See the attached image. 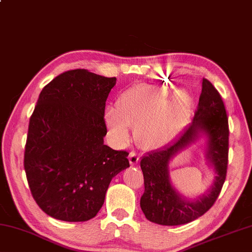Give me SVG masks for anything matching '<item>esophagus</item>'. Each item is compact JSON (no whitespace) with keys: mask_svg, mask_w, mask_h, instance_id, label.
Here are the masks:
<instances>
[{"mask_svg":"<svg viewBox=\"0 0 252 252\" xmlns=\"http://www.w3.org/2000/svg\"><path fill=\"white\" fill-rule=\"evenodd\" d=\"M139 158H140V156H139L135 151H131V153L129 154V160H130V163L131 165H135V163H138L139 161Z\"/></svg>","mask_w":252,"mask_h":252,"instance_id":"34e87169","label":"esophagus"}]
</instances>
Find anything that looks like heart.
I'll return each instance as SVG.
<instances>
[{"instance_id": "obj_1", "label": "heart", "mask_w": 252, "mask_h": 252, "mask_svg": "<svg viewBox=\"0 0 252 252\" xmlns=\"http://www.w3.org/2000/svg\"><path fill=\"white\" fill-rule=\"evenodd\" d=\"M173 92L171 86L158 83L129 87L119 96L118 110L109 107L105 112L111 133L119 141H127L131 126L142 146H165L185 126L193 109V97L187 92L170 97Z\"/></svg>"}]
</instances>
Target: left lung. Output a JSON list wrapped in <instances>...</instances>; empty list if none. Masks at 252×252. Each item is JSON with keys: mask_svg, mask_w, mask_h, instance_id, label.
<instances>
[{"mask_svg": "<svg viewBox=\"0 0 252 252\" xmlns=\"http://www.w3.org/2000/svg\"><path fill=\"white\" fill-rule=\"evenodd\" d=\"M195 143L202 146L206 160L214 169L216 177L204 193L189 198L172 185L169 163L177 153ZM227 151L229 126L225 107L219 92L204 78L193 122L168 145L141 158L145 193L140 199V207L146 218L160 225H181L206 213L217 201L224 184Z\"/></svg>", "mask_w": 252, "mask_h": 252, "instance_id": "obj_1", "label": "left lung"}]
</instances>
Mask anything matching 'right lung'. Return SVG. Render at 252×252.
Instances as JSON below:
<instances>
[{
    "label": "right lung",
    "mask_w": 252,
    "mask_h": 252,
    "mask_svg": "<svg viewBox=\"0 0 252 252\" xmlns=\"http://www.w3.org/2000/svg\"><path fill=\"white\" fill-rule=\"evenodd\" d=\"M117 83L86 69L43 87L30 118L25 170L43 212L66 222L93 219L112 178L130 167L126 151L104 145L105 102Z\"/></svg>",
    "instance_id": "add662e5"
}]
</instances>
